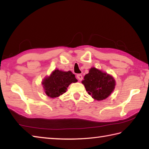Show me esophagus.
<instances>
[{"label":"esophagus","instance_id":"34e87169","mask_svg":"<svg viewBox=\"0 0 149 149\" xmlns=\"http://www.w3.org/2000/svg\"><path fill=\"white\" fill-rule=\"evenodd\" d=\"M77 78H78V80H80V81H81V80H82V79H83V77H82V75H81V74H77Z\"/></svg>","mask_w":149,"mask_h":149}]
</instances>
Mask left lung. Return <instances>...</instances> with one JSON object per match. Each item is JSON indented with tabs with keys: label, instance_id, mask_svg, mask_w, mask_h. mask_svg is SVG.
<instances>
[{
	"label": "left lung",
	"instance_id": "obj_1",
	"mask_svg": "<svg viewBox=\"0 0 149 149\" xmlns=\"http://www.w3.org/2000/svg\"><path fill=\"white\" fill-rule=\"evenodd\" d=\"M89 95L96 100H103L111 95L115 86L113 77L92 68L81 81Z\"/></svg>",
	"mask_w": 149,
	"mask_h": 149
}]
</instances>
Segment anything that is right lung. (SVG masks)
Returning <instances> with one entry per match:
<instances>
[{
  "label": "right lung",
  "mask_w": 149,
  "mask_h": 149,
  "mask_svg": "<svg viewBox=\"0 0 149 149\" xmlns=\"http://www.w3.org/2000/svg\"><path fill=\"white\" fill-rule=\"evenodd\" d=\"M77 81L72 72H65L56 69L49 77L44 79L42 85L45 93L48 96L56 98L64 93L71 83H75Z\"/></svg>",
  "instance_id": "obj_1"
}]
</instances>
